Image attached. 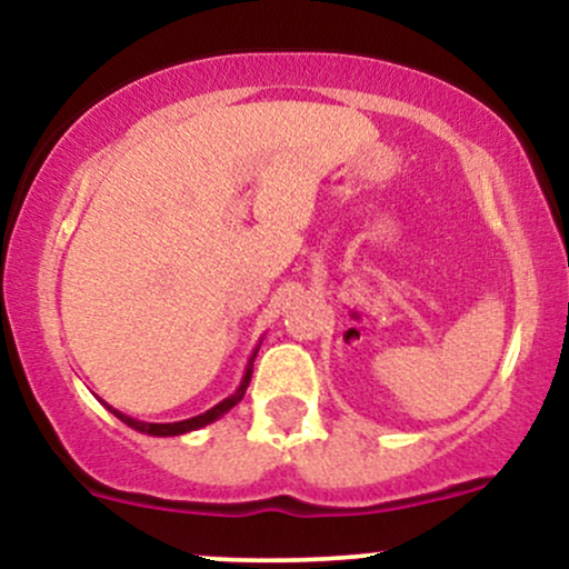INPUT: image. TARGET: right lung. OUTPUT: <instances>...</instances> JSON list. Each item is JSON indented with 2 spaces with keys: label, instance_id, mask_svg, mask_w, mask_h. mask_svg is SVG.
I'll use <instances>...</instances> for the list:
<instances>
[{
  "label": "right lung",
  "instance_id": "right-lung-1",
  "mask_svg": "<svg viewBox=\"0 0 569 569\" xmlns=\"http://www.w3.org/2000/svg\"><path fill=\"white\" fill-rule=\"evenodd\" d=\"M257 352H259V348H253L251 358H248V363H246L243 380H240L238 390H234V393H232L230 398H224V401H219L217 407H211L208 411H202V415H198V417H189V420H181V422H143V420H136V417L122 415V411H117L114 407H109V403H103V407H107L109 411H112V415L117 417V420L126 422L128 428L139 430V433H147V436H181V433H189V430H200V428L211 426L213 420H219L221 415H227V411H230V409L234 407V403L243 401L248 382H251L253 358H257Z\"/></svg>",
  "mask_w": 569,
  "mask_h": 569
}]
</instances>
